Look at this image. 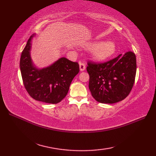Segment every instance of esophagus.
<instances>
[{"label":"esophagus","instance_id":"obj_1","mask_svg":"<svg viewBox=\"0 0 156 156\" xmlns=\"http://www.w3.org/2000/svg\"><path fill=\"white\" fill-rule=\"evenodd\" d=\"M80 71H84L86 69V66L84 63H80Z\"/></svg>","mask_w":156,"mask_h":156}]
</instances>
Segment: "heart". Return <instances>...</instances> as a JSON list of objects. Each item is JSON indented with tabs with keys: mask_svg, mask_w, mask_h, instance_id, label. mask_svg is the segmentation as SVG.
Returning <instances> with one entry per match:
<instances>
[{
	"mask_svg": "<svg viewBox=\"0 0 156 156\" xmlns=\"http://www.w3.org/2000/svg\"><path fill=\"white\" fill-rule=\"evenodd\" d=\"M85 47L90 49L91 58L97 62L107 60L117 51V45L112 40L87 43Z\"/></svg>",
	"mask_w": 156,
	"mask_h": 156,
	"instance_id": "b5f03b06",
	"label": "heart"
}]
</instances>
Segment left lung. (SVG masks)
<instances>
[{"label": "left lung", "instance_id": "left-lung-1", "mask_svg": "<svg viewBox=\"0 0 156 156\" xmlns=\"http://www.w3.org/2000/svg\"><path fill=\"white\" fill-rule=\"evenodd\" d=\"M89 89L92 96L101 103L112 104L129 95L136 74V57L129 51L104 64L88 63Z\"/></svg>", "mask_w": 156, "mask_h": 156}]
</instances>
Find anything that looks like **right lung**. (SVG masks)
<instances>
[{"label":"right lung","mask_w":156,"mask_h":156,"mask_svg":"<svg viewBox=\"0 0 156 156\" xmlns=\"http://www.w3.org/2000/svg\"><path fill=\"white\" fill-rule=\"evenodd\" d=\"M32 35L22 51L20 69L25 88L35 100L57 104L66 97L69 86L80 69L77 62L60 58L45 68H38L31 57Z\"/></svg>","instance_id":"obj_1"}]
</instances>
